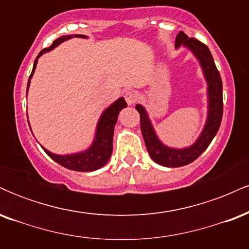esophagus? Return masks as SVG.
I'll use <instances>...</instances> for the list:
<instances>
[{
    "label": "esophagus",
    "instance_id": "1",
    "mask_svg": "<svg viewBox=\"0 0 249 249\" xmlns=\"http://www.w3.org/2000/svg\"><path fill=\"white\" fill-rule=\"evenodd\" d=\"M124 97L128 105H133L134 103L138 101V93L136 91H127V92H125Z\"/></svg>",
    "mask_w": 249,
    "mask_h": 249
}]
</instances>
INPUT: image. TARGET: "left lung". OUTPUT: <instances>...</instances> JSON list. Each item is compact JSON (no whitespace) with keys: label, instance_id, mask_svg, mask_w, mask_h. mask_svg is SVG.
<instances>
[{"label":"left lung","instance_id":"8db88e82","mask_svg":"<svg viewBox=\"0 0 249 249\" xmlns=\"http://www.w3.org/2000/svg\"><path fill=\"white\" fill-rule=\"evenodd\" d=\"M180 45L186 47L196 57L207 82V121L199 138L193 145L185 148L166 146L159 141L145 107L141 104L136 105L137 111L141 115V128L147 152L154 162L166 167L185 166L196 160L213 141L222 119V82L210 49L198 39L190 38L182 31L176 37V48H179Z\"/></svg>","mask_w":249,"mask_h":249}]
</instances>
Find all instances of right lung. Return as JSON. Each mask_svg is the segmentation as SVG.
Here are the masks:
<instances>
[{"label":"right lung","mask_w":249,"mask_h":249,"mask_svg":"<svg viewBox=\"0 0 249 249\" xmlns=\"http://www.w3.org/2000/svg\"><path fill=\"white\" fill-rule=\"evenodd\" d=\"M72 37H81V38H87V36L84 35H67V36H61L59 38H57L53 41V44L49 48H45L41 53H38V56L36 57L35 63H34L33 71H31V75L29 77V81H28V87L27 91L29 89L30 85V79L33 77L34 72H35L36 65H37V59L41 57L43 53H48V51L53 50V48L59 45L67 39L72 38ZM127 104L125 102V99L121 97L119 99L111 104L104 112L102 113L101 118H99L98 124H97L96 128V134L95 139H93L92 145L90 147L87 148L85 151L82 152L73 153V154H55L50 151H48L47 148L42 147L45 151V153L50 157L53 160L58 162L59 165H62L63 167L69 168L71 171H78V172H91V171H96L98 168L104 166L105 164L110 159L111 154H112V141H113V131H115V125L117 123V118H118L119 112H121L122 108L126 107Z\"/></svg>","instance_id":"obj_1"}]
</instances>
